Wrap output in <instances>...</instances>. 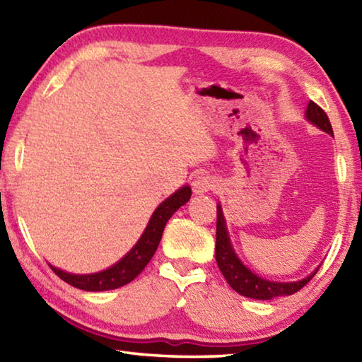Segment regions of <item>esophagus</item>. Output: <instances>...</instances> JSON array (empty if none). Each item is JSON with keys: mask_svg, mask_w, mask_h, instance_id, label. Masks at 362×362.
Segmentation results:
<instances>
[{"mask_svg": "<svg viewBox=\"0 0 362 362\" xmlns=\"http://www.w3.org/2000/svg\"><path fill=\"white\" fill-rule=\"evenodd\" d=\"M216 188V180L209 174H199L193 182V192L196 194H203Z\"/></svg>", "mask_w": 362, "mask_h": 362, "instance_id": "34e87169", "label": "esophagus"}]
</instances>
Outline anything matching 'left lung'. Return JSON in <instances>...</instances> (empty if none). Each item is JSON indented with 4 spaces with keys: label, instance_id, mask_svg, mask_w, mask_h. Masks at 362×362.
Returning a JSON list of instances; mask_svg holds the SVG:
<instances>
[{
    "label": "left lung",
    "instance_id": "left-lung-1",
    "mask_svg": "<svg viewBox=\"0 0 362 362\" xmlns=\"http://www.w3.org/2000/svg\"><path fill=\"white\" fill-rule=\"evenodd\" d=\"M305 118L308 119L311 124L320 127L321 131L334 136L332 126H330L326 112H324L321 107H317L313 100H310L308 103V108H306L305 112ZM216 240V260L220 272H222L225 276L226 283L244 297L255 300H272L276 297L292 296V293L298 292L303 286L308 284L310 281L313 279L317 269H320V267H317L313 273L308 274V276L300 281H293V283H278V281H269L257 276L254 272H250V269L244 265L240 260V257L236 255L235 249H233L228 230H226L223 211L220 204H217Z\"/></svg>",
    "mask_w": 362,
    "mask_h": 362
}]
</instances>
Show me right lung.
<instances>
[{
  "label": "right lung",
  "mask_w": 362,
  "mask_h": 362,
  "mask_svg": "<svg viewBox=\"0 0 362 362\" xmlns=\"http://www.w3.org/2000/svg\"><path fill=\"white\" fill-rule=\"evenodd\" d=\"M192 196V188L188 185H183L182 188L177 189L174 194H170L168 199H164L159 204L153 216L150 218L148 225H146L145 231L140 236L136 246H134L129 252H127L119 262H116L107 269L99 273H90V274H75V273H66L64 269L52 267L49 263V267L54 273L57 274L60 279H64L65 283L76 287L81 291L89 292H102V291H112L118 289V287L131 283L132 279H136L142 269L148 265L151 257L155 255L158 244L163 238L164 226H166L168 220L173 217V214L179 209L180 206L187 204Z\"/></svg>",
  "instance_id": "add662e5"
}]
</instances>
